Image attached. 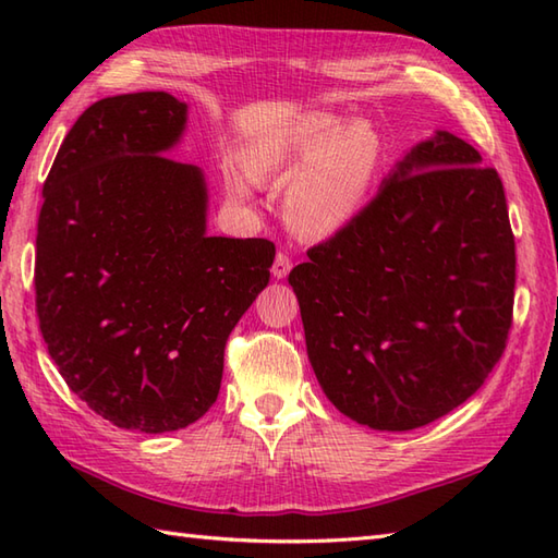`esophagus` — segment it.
<instances>
[{
  "label": "esophagus",
  "mask_w": 558,
  "mask_h": 558,
  "mask_svg": "<svg viewBox=\"0 0 558 558\" xmlns=\"http://www.w3.org/2000/svg\"><path fill=\"white\" fill-rule=\"evenodd\" d=\"M290 270H292V258H290V254L278 252L276 260H272V276H276V278H286Z\"/></svg>",
  "instance_id": "obj_1"
}]
</instances>
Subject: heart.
<instances>
[{
  "instance_id": "1",
  "label": "heart",
  "mask_w": 558,
  "mask_h": 558,
  "mask_svg": "<svg viewBox=\"0 0 558 558\" xmlns=\"http://www.w3.org/2000/svg\"><path fill=\"white\" fill-rule=\"evenodd\" d=\"M381 160V136L364 120L340 124L330 112H306L252 150L246 160L256 180L294 177L286 216L304 236H328L354 218Z\"/></svg>"
}]
</instances>
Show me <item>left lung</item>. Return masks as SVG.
<instances>
[{
    "instance_id": "left-lung-1",
    "label": "left lung",
    "mask_w": 558,
    "mask_h": 558,
    "mask_svg": "<svg viewBox=\"0 0 558 558\" xmlns=\"http://www.w3.org/2000/svg\"><path fill=\"white\" fill-rule=\"evenodd\" d=\"M436 132L294 266L306 352L357 424L410 432L462 405L513 324L515 240L501 177Z\"/></svg>"
}]
</instances>
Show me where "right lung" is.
<instances>
[{
  "mask_svg": "<svg viewBox=\"0 0 558 558\" xmlns=\"http://www.w3.org/2000/svg\"><path fill=\"white\" fill-rule=\"evenodd\" d=\"M184 124L162 90L93 102L57 150L35 236V312L59 374L144 434L216 402L225 342L276 258L268 240L206 234L204 172L162 156Z\"/></svg>",
  "mask_w": 558,
  "mask_h": 558,
  "instance_id": "1",
  "label": "right lung"
}]
</instances>
